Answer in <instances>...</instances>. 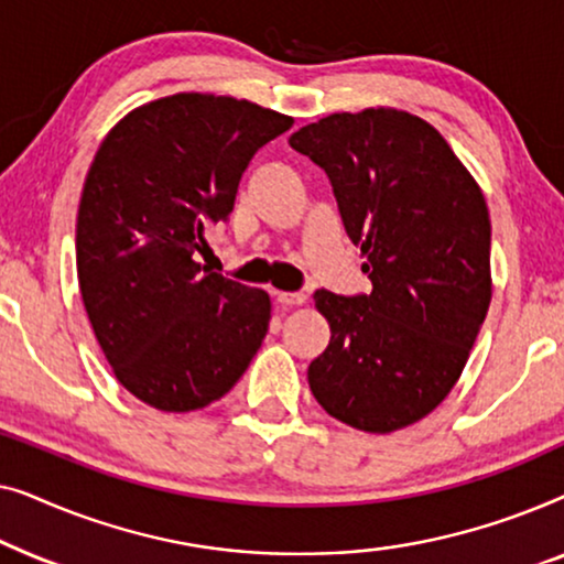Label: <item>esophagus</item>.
Instances as JSON below:
<instances>
[{
    "label": "esophagus",
    "instance_id": "1",
    "mask_svg": "<svg viewBox=\"0 0 564 564\" xmlns=\"http://www.w3.org/2000/svg\"><path fill=\"white\" fill-rule=\"evenodd\" d=\"M276 303H280L282 307H300L307 303V297L303 295V292H276Z\"/></svg>",
    "mask_w": 564,
    "mask_h": 564
}]
</instances>
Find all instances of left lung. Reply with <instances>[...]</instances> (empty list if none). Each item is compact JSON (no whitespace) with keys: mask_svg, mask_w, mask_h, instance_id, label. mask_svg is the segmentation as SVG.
Listing matches in <instances>:
<instances>
[{"mask_svg":"<svg viewBox=\"0 0 564 564\" xmlns=\"http://www.w3.org/2000/svg\"><path fill=\"white\" fill-rule=\"evenodd\" d=\"M290 145L334 184L372 292H315L330 326L307 384L346 426L392 434L457 384L492 297L490 213L444 135L395 107L334 112Z\"/></svg>","mask_w":564,"mask_h":564,"instance_id":"8db88e82","label":"left lung"}]
</instances>
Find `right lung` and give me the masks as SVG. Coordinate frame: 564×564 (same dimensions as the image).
Segmentation results:
<instances>
[{
  "label": "right lung",
  "mask_w": 564,
  "mask_h": 564,
  "mask_svg": "<svg viewBox=\"0 0 564 564\" xmlns=\"http://www.w3.org/2000/svg\"><path fill=\"white\" fill-rule=\"evenodd\" d=\"M290 115L180 91L130 110L99 143L76 215L84 311L112 375L161 413L215 403L264 341L272 300L207 272L205 230Z\"/></svg>",
  "instance_id": "right-lung-1"
}]
</instances>
